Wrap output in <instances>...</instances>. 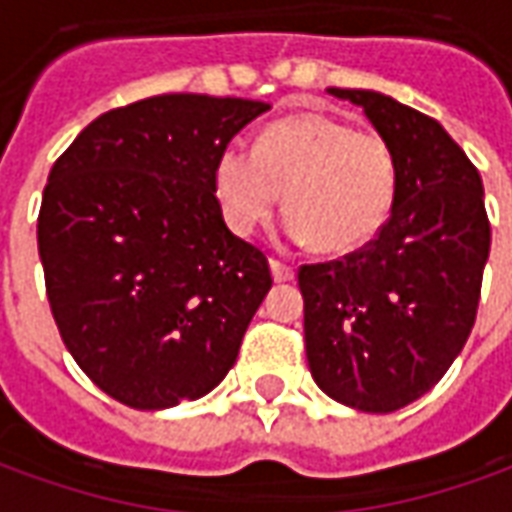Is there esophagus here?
Returning a JSON list of instances; mask_svg holds the SVG:
<instances>
[{"label":"esophagus","mask_w":512,"mask_h":512,"mask_svg":"<svg viewBox=\"0 0 512 512\" xmlns=\"http://www.w3.org/2000/svg\"><path fill=\"white\" fill-rule=\"evenodd\" d=\"M268 266H271V274H274L277 282H290V279H293V266L282 263V260H277V257H271V260H268Z\"/></svg>","instance_id":"34e87169"}]
</instances>
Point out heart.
<instances>
[{"instance_id":"obj_1","label":"heart","mask_w":512,"mask_h":512,"mask_svg":"<svg viewBox=\"0 0 512 512\" xmlns=\"http://www.w3.org/2000/svg\"><path fill=\"white\" fill-rule=\"evenodd\" d=\"M213 194L233 233H255L282 200L288 238L310 244L315 255H351L384 230L397 194V158L376 131L301 112L268 126L257 150L222 147Z\"/></svg>"}]
</instances>
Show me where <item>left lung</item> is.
I'll return each instance as SVG.
<instances>
[{
	"instance_id": "8db88e82",
	"label": "left lung",
	"mask_w": 512,
	"mask_h": 512,
	"mask_svg": "<svg viewBox=\"0 0 512 512\" xmlns=\"http://www.w3.org/2000/svg\"><path fill=\"white\" fill-rule=\"evenodd\" d=\"M329 93L392 145L397 194L370 244L299 268L307 362L337 403L389 414L439 384L472 334L491 249L483 180L433 117L373 90Z\"/></svg>"
}]
</instances>
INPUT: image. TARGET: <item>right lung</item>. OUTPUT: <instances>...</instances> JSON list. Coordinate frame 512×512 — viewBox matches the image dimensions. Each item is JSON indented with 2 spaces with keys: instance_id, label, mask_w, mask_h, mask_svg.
Returning <instances> with one entry per match:
<instances>
[{
  "instance_id": "add662e5",
  "label": "right lung",
  "mask_w": 512,
  "mask_h": 512,
  "mask_svg": "<svg viewBox=\"0 0 512 512\" xmlns=\"http://www.w3.org/2000/svg\"><path fill=\"white\" fill-rule=\"evenodd\" d=\"M268 109L153 95L93 120L51 167L38 216L51 315L76 365L123 406L197 400L235 365L271 271L224 224L213 164Z\"/></svg>"
}]
</instances>
